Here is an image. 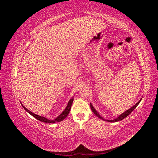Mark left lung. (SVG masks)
Returning a JSON list of instances; mask_svg holds the SVG:
<instances>
[{"instance_id":"1","label":"left lung","mask_w":158,"mask_h":158,"mask_svg":"<svg viewBox=\"0 0 158 158\" xmlns=\"http://www.w3.org/2000/svg\"><path fill=\"white\" fill-rule=\"evenodd\" d=\"M141 100H142V98L139 100V101H138L135 106H133L132 107H131L130 109H128V110H127V111H125V112L124 113H123L122 114H121L120 115H119L118 117H117L116 118H114V119H113V120H105V119L100 115V114H99V113L97 111V110L95 109V108H94V107L92 106V104L90 103V107H91V109H92V112L95 114V115H96L98 118H101V119H102V120H104V121H107V122H111V123H114V122H118V121H121V120H123V118H126L128 115H129V114H130L131 113V112L132 111H134V109H135L137 106H138V105L140 103V102H141Z\"/></svg>"}]
</instances>
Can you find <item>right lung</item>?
<instances>
[{"instance_id":"right-lung-1","label":"right lung","mask_w":158,"mask_h":158,"mask_svg":"<svg viewBox=\"0 0 158 158\" xmlns=\"http://www.w3.org/2000/svg\"><path fill=\"white\" fill-rule=\"evenodd\" d=\"M73 100H74V97H73V98H72L69 100V103H68V104H67V106H66V108L64 109V111L61 113V114H60L59 115L58 117H57L56 118L52 119V120H49V119H48V118L45 117L40 116V115H38V114H35V113H32L31 111H30L29 110H28L26 107H25L24 106H23V104H22V103H21V104H22V106L23 108L24 109L27 113H29L31 114V115H32L33 117H35V118H37V120H39V121H41V122L46 123H56V122H60V121H63L64 119L66 117H67V115H68L69 112H70V111L71 106H72V105H73Z\"/></svg>"}]
</instances>
